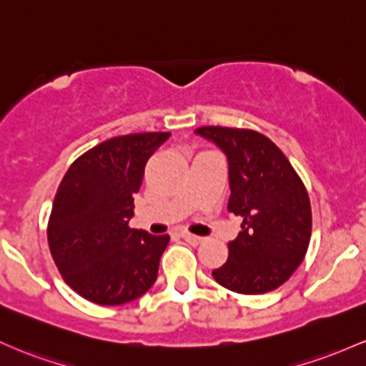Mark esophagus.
Instances as JSON below:
<instances>
[{
    "instance_id": "obj_1",
    "label": "esophagus",
    "mask_w": 366,
    "mask_h": 366,
    "mask_svg": "<svg viewBox=\"0 0 366 366\" xmlns=\"http://www.w3.org/2000/svg\"><path fill=\"white\" fill-rule=\"evenodd\" d=\"M182 238L183 240H187V242H190V244H194V245H197V244H200V242L204 240L202 237H197V235H192V233H187V232H183L182 233Z\"/></svg>"
}]
</instances>
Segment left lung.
<instances>
[{
  "mask_svg": "<svg viewBox=\"0 0 366 366\" xmlns=\"http://www.w3.org/2000/svg\"><path fill=\"white\" fill-rule=\"evenodd\" d=\"M227 154L228 211L242 232L228 244V261L214 280L237 294L256 295L283 285L305 259L311 238V202L285 154L252 129L204 126L195 129Z\"/></svg>",
  "mask_w": 366,
  "mask_h": 366,
  "instance_id": "left-lung-1",
  "label": "left lung"
}]
</instances>
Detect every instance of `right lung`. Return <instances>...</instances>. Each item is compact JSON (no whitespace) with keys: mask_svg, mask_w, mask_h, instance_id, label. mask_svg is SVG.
I'll list each match as a JSON object with an SVG mask.
<instances>
[{"mask_svg":"<svg viewBox=\"0 0 366 366\" xmlns=\"http://www.w3.org/2000/svg\"><path fill=\"white\" fill-rule=\"evenodd\" d=\"M171 133L98 143L71 164L48 219V245L65 283L94 305L134 301L154 285L169 235L129 227L145 166Z\"/></svg>","mask_w":366,"mask_h":366,"instance_id":"add662e5","label":"right lung"}]
</instances>
